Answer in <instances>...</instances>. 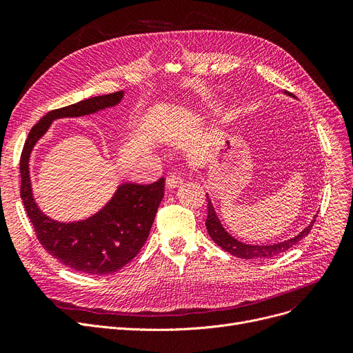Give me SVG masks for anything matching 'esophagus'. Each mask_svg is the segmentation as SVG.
Here are the masks:
<instances>
[{"mask_svg": "<svg viewBox=\"0 0 353 353\" xmlns=\"http://www.w3.org/2000/svg\"><path fill=\"white\" fill-rule=\"evenodd\" d=\"M181 183H183V179L177 173H170V174H167V177H165L167 189H176V188L181 186Z\"/></svg>", "mask_w": 353, "mask_h": 353, "instance_id": "1", "label": "esophagus"}]
</instances>
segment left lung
<instances>
[{"instance_id": "obj_1", "label": "left lung", "mask_w": 353, "mask_h": 353, "mask_svg": "<svg viewBox=\"0 0 353 353\" xmlns=\"http://www.w3.org/2000/svg\"><path fill=\"white\" fill-rule=\"evenodd\" d=\"M288 96H292L290 92L286 91ZM208 196V194H206ZM318 216H314V219L310 221V225L303 229L298 236H294L289 240H285V242H281V243H276V245H246V243H242L239 242V240H236L233 236H230L225 228L221 226L220 220L214 212V208L212 205V201L208 196V219H206V229H208V233L209 236L213 239V242L220 246L223 250L229 252L230 254L236 256V257H240V259H269V257H274L277 254H281L283 252H286L288 249H290L293 245H296L298 242H301V240L309 234L314 220H316Z\"/></svg>"}]
</instances>
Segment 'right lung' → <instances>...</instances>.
<instances>
[{"mask_svg":"<svg viewBox=\"0 0 353 353\" xmlns=\"http://www.w3.org/2000/svg\"><path fill=\"white\" fill-rule=\"evenodd\" d=\"M123 94L117 91L48 111L30 130L21 153L20 193L37 239L59 262L83 273H114L139 254L164 196V179L152 184L124 183L94 216L74 223H60L47 217L34 201L28 161L35 143L46 134L52 120L97 113L119 104Z\"/></svg>","mask_w":353,"mask_h":353,"instance_id":"right-lung-1","label":"right lung"}]
</instances>
